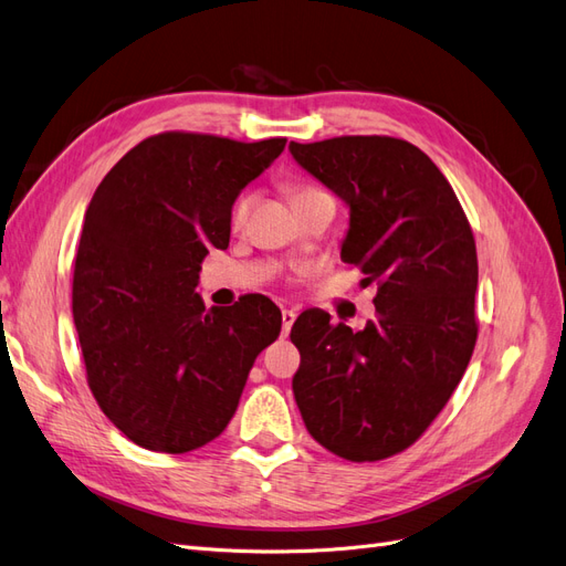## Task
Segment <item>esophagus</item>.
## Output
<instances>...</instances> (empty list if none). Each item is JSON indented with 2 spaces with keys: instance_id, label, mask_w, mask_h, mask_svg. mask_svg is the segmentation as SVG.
Instances as JSON below:
<instances>
[{
  "instance_id": "34e87169",
  "label": "esophagus",
  "mask_w": 566,
  "mask_h": 566,
  "mask_svg": "<svg viewBox=\"0 0 566 566\" xmlns=\"http://www.w3.org/2000/svg\"><path fill=\"white\" fill-rule=\"evenodd\" d=\"M281 318H283V333H290V328H293L297 314H295V310H283Z\"/></svg>"
}]
</instances>
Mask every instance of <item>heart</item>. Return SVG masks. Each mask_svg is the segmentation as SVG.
<instances>
[{"label":"heart","instance_id":"1","mask_svg":"<svg viewBox=\"0 0 566 566\" xmlns=\"http://www.w3.org/2000/svg\"><path fill=\"white\" fill-rule=\"evenodd\" d=\"M314 193H321V188H314V186H300L297 191L293 193V200H300V198H306V196H314ZM250 208V198H241L235 202L233 208V221L235 224H241V221L245 219V212Z\"/></svg>","mask_w":566,"mask_h":566}]
</instances>
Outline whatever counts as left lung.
I'll list each match as a JSON object with an SVG mask.
<instances>
[{"label": "left lung", "instance_id": "left-lung-1", "mask_svg": "<svg viewBox=\"0 0 566 566\" xmlns=\"http://www.w3.org/2000/svg\"><path fill=\"white\" fill-rule=\"evenodd\" d=\"M295 163L349 210L342 262L378 281L364 331L300 314L295 401L310 434L339 458L408 449L447 406L476 342V248L451 184L391 136L290 142Z\"/></svg>", "mask_w": 566, "mask_h": 566}]
</instances>
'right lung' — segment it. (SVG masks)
I'll list each match as a JSON object with an SVG mask.
<instances>
[{"label":"right lung","instance_id":"1","mask_svg":"<svg viewBox=\"0 0 566 566\" xmlns=\"http://www.w3.org/2000/svg\"><path fill=\"white\" fill-rule=\"evenodd\" d=\"M285 139L165 132L98 184L75 256L73 318L87 382L139 447L186 453L233 418L256 354L281 333L264 295L205 310L200 262L229 248L231 210Z\"/></svg>","mask_w":566,"mask_h":566}]
</instances>
